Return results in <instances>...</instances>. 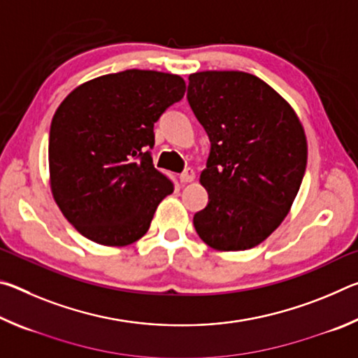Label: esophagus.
<instances>
[{"mask_svg": "<svg viewBox=\"0 0 358 358\" xmlns=\"http://www.w3.org/2000/svg\"><path fill=\"white\" fill-rule=\"evenodd\" d=\"M196 178V172L192 169H186V171L180 175V181L181 183H191Z\"/></svg>", "mask_w": 358, "mask_h": 358, "instance_id": "34e87169", "label": "esophagus"}]
</instances>
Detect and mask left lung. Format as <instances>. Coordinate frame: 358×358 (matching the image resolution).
<instances>
[{"label":"left lung","mask_w":358,"mask_h":358,"mask_svg":"<svg viewBox=\"0 0 358 358\" xmlns=\"http://www.w3.org/2000/svg\"><path fill=\"white\" fill-rule=\"evenodd\" d=\"M187 101L211 142L201 185L208 205L194 227L216 251H245L268 238L300 189L308 143L289 102L241 71L189 76Z\"/></svg>","instance_id":"obj_1"}]
</instances>
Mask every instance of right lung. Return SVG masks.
I'll return each mask as SVG.
<instances>
[{
  "label": "right lung",
  "instance_id": "right-lung-1",
  "mask_svg": "<svg viewBox=\"0 0 358 358\" xmlns=\"http://www.w3.org/2000/svg\"><path fill=\"white\" fill-rule=\"evenodd\" d=\"M185 92L177 74L128 69L78 85L59 104L48 137L50 189L83 237L126 246L147 234L173 192L147 150L155 123Z\"/></svg>",
  "mask_w": 358,
  "mask_h": 358
}]
</instances>
